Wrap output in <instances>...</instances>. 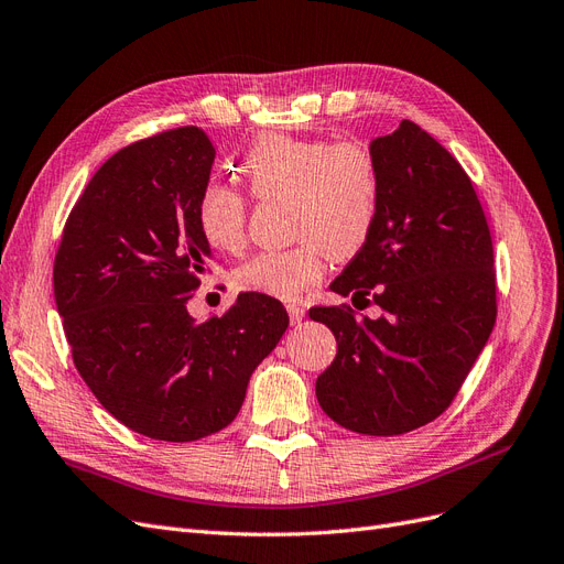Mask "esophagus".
Returning <instances> with one entry per match:
<instances>
[{"label":"esophagus","mask_w":564,"mask_h":564,"mask_svg":"<svg viewBox=\"0 0 564 564\" xmlns=\"http://www.w3.org/2000/svg\"><path fill=\"white\" fill-rule=\"evenodd\" d=\"M288 316H290V323L297 325L304 318V308L300 304H288Z\"/></svg>","instance_id":"1"}]
</instances>
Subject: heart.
Listing matches in <instances>:
<instances>
[{
	"label": "heart",
	"mask_w": 564,
	"mask_h": 564,
	"mask_svg": "<svg viewBox=\"0 0 564 564\" xmlns=\"http://www.w3.org/2000/svg\"><path fill=\"white\" fill-rule=\"evenodd\" d=\"M241 173L256 198H288L285 250H264L234 271L243 293L297 300L321 283L333 258L358 256L372 239L379 215L381 175L375 152L360 140L260 135L241 159ZM248 204L241 192L208 183L196 202V225L208 246L239 252L246 246Z\"/></svg>",
	"instance_id": "b5f03b06"
}]
</instances>
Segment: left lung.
I'll list each match as a JSON object with an SVG mask.
<instances>
[{
    "label": "left lung",
    "mask_w": 564,
    "mask_h": 564,
    "mask_svg": "<svg viewBox=\"0 0 564 564\" xmlns=\"http://www.w3.org/2000/svg\"><path fill=\"white\" fill-rule=\"evenodd\" d=\"M381 196L372 239L330 290L371 297L379 318L314 306L337 356L316 379L323 412L366 435H401L441 416L497 321L492 236L468 175L414 121L370 142Z\"/></svg>",
    "instance_id": "8db88e82"
}]
</instances>
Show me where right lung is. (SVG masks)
<instances>
[{
  "instance_id": "1",
  "label": "right lung",
  "mask_w": 564,
  "mask_h": 564,
  "mask_svg": "<svg viewBox=\"0 0 564 564\" xmlns=\"http://www.w3.org/2000/svg\"><path fill=\"white\" fill-rule=\"evenodd\" d=\"M213 161L196 126L119 150L72 208L53 262L82 379L115 420L154 441L189 443L231 424L288 328L283 304L260 293L206 321L187 312L213 260L196 225Z\"/></svg>"
}]
</instances>
